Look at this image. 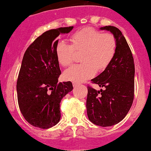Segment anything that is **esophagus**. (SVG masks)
<instances>
[{
  "mask_svg": "<svg viewBox=\"0 0 151 151\" xmlns=\"http://www.w3.org/2000/svg\"><path fill=\"white\" fill-rule=\"evenodd\" d=\"M78 83H76V82H73V86H74V87H76V86H78Z\"/></svg>",
  "mask_w": 151,
  "mask_h": 151,
  "instance_id": "34e87169",
  "label": "esophagus"
}]
</instances>
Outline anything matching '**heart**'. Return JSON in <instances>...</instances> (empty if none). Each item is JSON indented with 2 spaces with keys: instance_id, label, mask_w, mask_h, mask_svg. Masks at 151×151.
<instances>
[{
  "instance_id": "heart-1",
  "label": "heart",
  "mask_w": 151,
  "mask_h": 151,
  "mask_svg": "<svg viewBox=\"0 0 151 151\" xmlns=\"http://www.w3.org/2000/svg\"><path fill=\"white\" fill-rule=\"evenodd\" d=\"M70 45L60 41L56 47L59 63L68 67L73 63L76 53H81L79 65H73L65 71V79L76 83L85 81L109 65L117 49L115 37L111 34H103L92 28L76 31L71 36Z\"/></svg>"
}]
</instances>
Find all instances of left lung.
<instances>
[{"instance_id": "8db88e82", "label": "left lung", "mask_w": 151, "mask_h": 151, "mask_svg": "<svg viewBox=\"0 0 151 151\" xmlns=\"http://www.w3.org/2000/svg\"><path fill=\"white\" fill-rule=\"evenodd\" d=\"M110 31L117 42L116 53L108 67L95 78L101 90L88 86L86 111L89 120L102 127L120 123L128 114L134 101V58L126 38L117 28L111 25L100 28Z\"/></svg>"}]
</instances>
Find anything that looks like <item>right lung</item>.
I'll use <instances>...</instances> for the list:
<instances>
[{
  "label": "right lung",
  "instance_id": "1",
  "mask_svg": "<svg viewBox=\"0 0 151 151\" xmlns=\"http://www.w3.org/2000/svg\"><path fill=\"white\" fill-rule=\"evenodd\" d=\"M73 28L45 31L25 50L17 81V101L22 114L33 126L46 129L57 124L61 101L73 89L70 81L58 83L61 70L56 55L57 37Z\"/></svg>",
  "mask_w": 151,
  "mask_h": 151
}]
</instances>
